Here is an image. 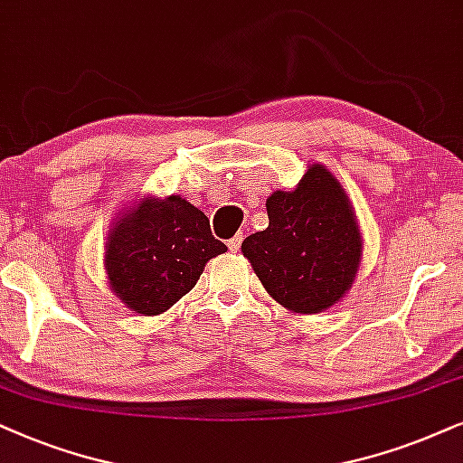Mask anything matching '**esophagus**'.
Masks as SVG:
<instances>
[{"label": "esophagus", "instance_id": "34e87169", "mask_svg": "<svg viewBox=\"0 0 463 463\" xmlns=\"http://www.w3.org/2000/svg\"><path fill=\"white\" fill-rule=\"evenodd\" d=\"M241 241H243V232H237L235 237L232 239H228V250L231 251H239V248H241Z\"/></svg>", "mask_w": 463, "mask_h": 463}]
</instances>
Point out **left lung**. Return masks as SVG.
<instances>
[{
  "mask_svg": "<svg viewBox=\"0 0 463 463\" xmlns=\"http://www.w3.org/2000/svg\"><path fill=\"white\" fill-rule=\"evenodd\" d=\"M269 226L241 243L243 256L277 303L322 313L349 292L362 260V235L341 182L309 165L292 193L267 199Z\"/></svg>",
  "mask_w": 463,
  "mask_h": 463,
  "instance_id": "obj_1",
  "label": "left lung"
}]
</instances>
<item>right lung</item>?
Segmentation results:
<instances>
[{
	"instance_id": "1",
	"label": "right lung",
	"mask_w": 463,
	"mask_h": 463,
	"mask_svg": "<svg viewBox=\"0 0 463 463\" xmlns=\"http://www.w3.org/2000/svg\"><path fill=\"white\" fill-rule=\"evenodd\" d=\"M207 215L182 196L141 199L118 213L106 241L112 292L128 309L158 316L196 286L205 264L224 254Z\"/></svg>"
}]
</instances>
